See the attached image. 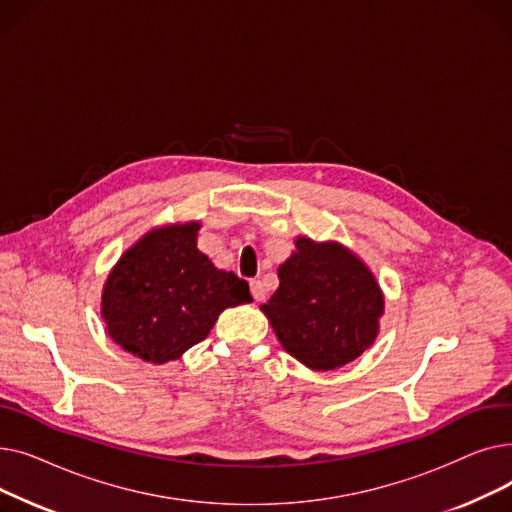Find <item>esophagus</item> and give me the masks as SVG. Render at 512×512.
<instances>
[{
    "instance_id": "obj_1",
    "label": "esophagus",
    "mask_w": 512,
    "mask_h": 512,
    "mask_svg": "<svg viewBox=\"0 0 512 512\" xmlns=\"http://www.w3.org/2000/svg\"><path fill=\"white\" fill-rule=\"evenodd\" d=\"M251 294H253V299L259 303V301H263L265 299V288H263V284L259 282V280H251Z\"/></svg>"
}]
</instances>
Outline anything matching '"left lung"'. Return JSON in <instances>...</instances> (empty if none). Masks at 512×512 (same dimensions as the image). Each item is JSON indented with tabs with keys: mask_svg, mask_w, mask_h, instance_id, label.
<instances>
[{
	"mask_svg": "<svg viewBox=\"0 0 512 512\" xmlns=\"http://www.w3.org/2000/svg\"><path fill=\"white\" fill-rule=\"evenodd\" d=\"M278 278L261 311L284 351L305 367L338 369L378 338L384 292L367 263L342 242L297 236Z\"/></svg>",
	"mask_w": 512,
	"mask_h": 512,
	"instance_id": "obj_1",
	"label": "left lung"
}]
</instances>
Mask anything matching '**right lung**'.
<instances>
[{
	"mask_svg": "<svg viewBox=\"0 0 512 512\" xmlns=\"http://www.w3.org/2000/svg\"><path fill=\"white\" fill-rule=\"evenodd\" d=\"M201 222L155 226L128 247L101 292V319L126 353L161 365L205 340L228 307L251 303L249 284L197 249Z\"/></svg>",
	"mask_w": 512,
	"mask_h": 512,
	"instance_id": "obj_1",
	"label": "right lung"
}]
</instances>
